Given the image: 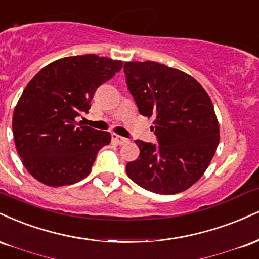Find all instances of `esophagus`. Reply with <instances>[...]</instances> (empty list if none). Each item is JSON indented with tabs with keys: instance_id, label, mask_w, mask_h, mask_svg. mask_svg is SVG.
<instances>
[{
	"instance_id": "1",
	"label": "esophagus",
	"mask_w": 259,
	"mask_h": 259,
	"mask_svg": "<svg viewBox=\"0 0 259 259\" xmlns=\"http://www.w3.org/2000/svg\"><path fill=\"white\" fill-rule=\"evenodd\" d=\"M112 141L116 143V144H120V145L126 144V143H128V139L124 138V137H121V136H118V135H115V133H114V135H112Z\"/></svg>"
}]
</instances>
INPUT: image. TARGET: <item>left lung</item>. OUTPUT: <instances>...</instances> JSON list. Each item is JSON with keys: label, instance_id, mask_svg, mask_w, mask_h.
<instances>
[{"label": "left lung", "instance_id": "1", "mask_svg": "<svg viewBox=\"0 0 259 259\" xmlns=\"http://www.w3.org/2000/svg\"><path fill=\"white\" fill-rule=\"evenodd\" d=\"M123 70L139 112L155 118L159 143L135 141L141 154L127 175L153 193H182L201 178L220 143L211 98L195 78L165 64L127 62Z\"/></svg>", "mask_w": 259, "mask_h": 259}]
</instances>
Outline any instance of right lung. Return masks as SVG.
I'll return each mask as SVG.
<instances>
[{"instance_id": "1", "label": "right lung", "mask_w": 259, "mask_h": 259, "mask_svg": "<svg viewBox=\"0 0 259 259\" xmlns=\"http://www.w3.org/2000/svg\"><path fill=\"white\" fill-rule=\"evenodd\" d=\"M121 60L96 54L66 57L48 64L21 93L13 114V136L21 162L50 187L80 182L111 135L78 123L100 84L122 69Z\"/></svg>"}]
</instances>
